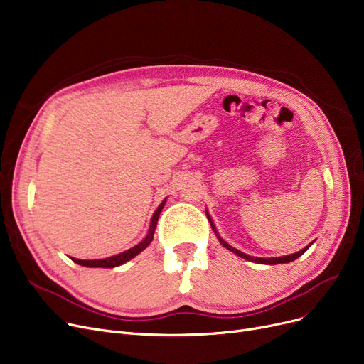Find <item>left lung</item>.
Masks as SVG:
<instances>
[{
    "label": "left lung",
    "instance_id": "obj_1",
    "mask_svg": "<svg viewBox=\"0 0 364 364\" xmlns=\"http://www.w3.org/2000/svg\"><path fill=\"white\" fill-rule=\"evenodd\" d=\"M207 217H208V220H210V223H211V228H213V230H214V233H215V236L218 238V241L221 242V245L223 247H226L228 250H230L232 252H235L236 256H240V257H242V259H245V260H248V262H255V263H260V264H278V263H289V262H293V260H296L297 257H300L304 255V252L311 247V244L308 245V247H305L304 250H300V251H297V252H294V255H289V256H282V257H271V259H262V257H252V256H248V255H245V252H242V251H240V250H236V248H233L232 245H229L226 241H223L218 236V233H217V230H215V228H214V225H213V221H211V218H210V215H208V213H207Z\"/></svg>",
    "mask_w": 364,
    "mask_h": 364
}]
</instances>
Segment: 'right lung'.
I'll return each mask as SVG.
<instances>
[{
    "label": "right lung",
    "mask_w": 364,
    "mask_h": 364,
    "mask_svg": "<svg viewBox=\"0 0 364 364\" xmlns=\"http://www.w3.org/2000/svg\"><path fill=\"white\" fill-rule=\"evenodd\" d=\"M165 202L166 199H164V202L157 207V210L154 211L153 214V218H151V223H150V229H149V233L146 238L141 241L138 245L126 250L123 252H120V255H116V256H112V257H107V259H101V260H80V259H74L71 257V260L77 264H82V266H87V267H116V266H120L123 263H126L128 260L134 259L136 255H139L141 251L146 250L150 242L153 241V235H154V230H156V225H157V218H159V214L162 211V208L165 207Z\"/></svg>",
    "instance_id": "add662e5"
}]
</instances>
